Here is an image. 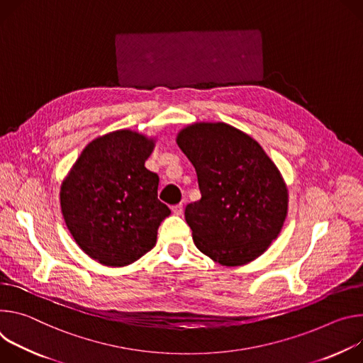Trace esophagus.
I'll list each match as a JSON object with an SVG mask.
<instances>
[{
    "label": "esophagus",
    "mask_w": 363,
    "mask_h": 363,
    "mask_svg": "<svg viewBox=\"0 0 363 363\" xmlns=\"http://www.w3.org/2000/svg\"><path fill=\"white\" fill-rule=\"evenodd\" d=\"M172 211H173L174 215H182L183 213V205L182 203L174 205V206H172Z\"/></svg>",
    "instance_id": "esophagus-1"
}]
</instances>
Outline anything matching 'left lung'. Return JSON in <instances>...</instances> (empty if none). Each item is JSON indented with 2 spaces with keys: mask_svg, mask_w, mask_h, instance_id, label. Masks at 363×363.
Returning a JSON list of instances; mask_svg holds the SVG:
<instances>
[{
  "mask_svg": "<svg viewBox=\"0 0 363 363\" xmlns=\"http://www.w3.org/2000/svg\"><path fill=\"white\" fill-rule=\"evenodd\" d=\"M177 144L202 194L184 211L199 251L228 267L259 257L287 215L289 193L269 157L250 135L223 123L190 125Z\"/></svg>",
  "mask_w": 363,
  "mask_h": 363,
  "instance_id": "1",
  "label": "left lung"
}]
</instances>
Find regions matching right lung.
Wrapping results in <instances>:
<instances>
[{"label":"right lung","mask_w":363,"mask_h":363,"mask_svg":"<svg viewBox=\"0 0 363 363\" xmlns=\"http://www.w3.org/2000/svg\"><path fill=\"white\" fill-rule=\"evenodd\" d=\"M152 140L121 130L94 140L60 187V206L76 244L109 267L147 254L170 209L157 197L158 176L145 169Z\"/></svg>","instance_id":"right-lung-1"}]
</instances>
